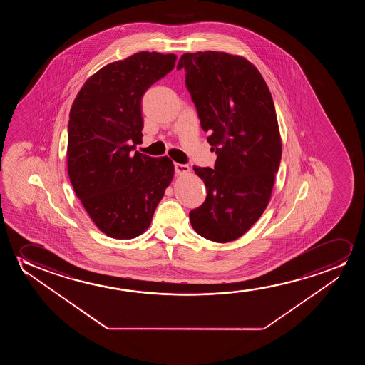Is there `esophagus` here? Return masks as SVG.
<instances>
[{
    "label": "esophagus",
    "mask_w": 365,
    "mask_h": 365,
    "mask_svg": "<svg viewBox=\"0 0 365 365\" xmlns=\"http://www.w3.org/2000/svg\"><path fill=\"white\" fill-rule=\"evenodd\" d=\"M175 170L177 175H187V173L190 172V168L188 165H180V163H175Z\"/></svg>",
    "instance_id": "esophagus-1"
}]
</instances>
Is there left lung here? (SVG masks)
Returning <instances> with one entry per match:
<instances>
[{
    "mask_svg": "<svg viewBox=\"0 0 365 365\" xmlns=\"http://www.w3.org/2000/svg\"><path fill=\"white\" fill-rule=\"evenodd\" d=\"M177 68L187 72L200 125L218 155L215 168L195 167L207 198L190 210V225L215 243L238 240L263 215L279 168L282 138L269 88L252 62L227 52L185 53Z\"/></svg>",
    "mask_w": 365,
    "mask_h": 365,
    "instance_id": "left-lung-1",
    "label": "left lung"
}]
</instances>
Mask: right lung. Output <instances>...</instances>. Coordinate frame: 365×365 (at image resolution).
<instances>
[{
    "mask_svg": "<svg viewBox=\"0 0 365 365\" xmlns=\"http://www.w3.org/2000/svg\"><path fill=\"white\" fill-rule=\"evenodd\" d=\"M177 56L142 51L91 76L71 107L67 170L75 193L96 227L132 240L150 227L175 175L168 157L135 150L142 142L140 100L175 68Z\"/></svg>",
    "mask_w": 365,
    "mask_h": 365,
    "instance_id": "right-lung-1",
    "label": "right lung"
}]
</instances>
